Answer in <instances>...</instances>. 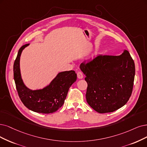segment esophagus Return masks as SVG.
<instances>
[{"label":"esophagus","mask_w":147,"mask_h":147,"mask_svg":"<svg viewBox=\"0 0 147 147\" xmlns=\"http://www.w3.org/2000/svg\"><path fill=\"white\" fill-rule=\"evenodd\" d=\"M77 76H78V78L79 79H82L83 77H84V75H83V73L81 72V71H78L77 73Z\"/></svg>","instance_id":"1"}]
</instances>
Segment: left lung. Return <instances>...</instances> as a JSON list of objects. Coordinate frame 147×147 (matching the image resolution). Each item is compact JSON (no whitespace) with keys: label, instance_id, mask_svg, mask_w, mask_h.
Here are the masks:
<instances>
[{"label":"left lung","instance_id":"obj_1","mask_svg":"<svg viewBox=\"0 0 147 147\" xmlns=\"http://www.w3.org/2000/svg\"><path fill=\"white\" fill-rule=\"evenodd\" d=\"M88 84L86 99L99 113L113 112L127 104L131 95L135 65L129 53L98 55L80 65Z\"/></svg>","mask_w":147,"mask_h":147}]
</instances>
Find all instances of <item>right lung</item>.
<instances>
[{
  "instance_id": "1",
  "label": "right lung",
  "mask_w": 147,
  "mask_h": 147,
  "mask_svg": "<svg viewBox=\"0 0 147 147\" xmlns=\"http://www.w3.org/2000/svg\"><path fill=\"white\" fill-rule=\"evenodd\" d=\"M28 45L20 47L14 63V79L18 95L24 105L31 111L42 114L56 112L63 105L69 87L77 79V74L73 70L61 72L44 88L31 90L26 88L21 78L19 62L22 51Z\"/></svg>"
}]
</instances>
